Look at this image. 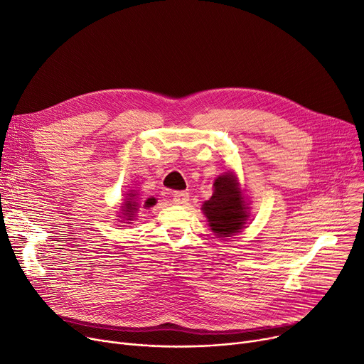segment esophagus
Instances as JSON below:
<instances>
[{
	"label": "esophagus",
	"mask_w": 364,
	"mask_h": 364,
	"mask_svg": "<svg viewBox=\"0 0 364 364\" xmlns=\"http://www.w3.org/2000/svg\"><path fill=\"white\" fill-rule=\"evenodd\" d=\"M172 202L177 205H186L188 202V193L187 192H174V195H172Z\"/></svg>",
	"instance_id": "1"
}]
</instances>
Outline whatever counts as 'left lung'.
Wrapping results in <instances>:
<instances>
[{"instance_id":"1","label":"left lung","mask_w":364,"mask_h":364,"mask_svg":"<svg viewBox=\"0 0 364 364\" xmlns=\"http://www.w3.org/2000/svg\"><path fill=\"white\" fill-rule=\"evenodd\" d=\"M214 195L202 206L211 230L220 237L237 233L246 221V206L232 174L221 176L214 183Z\"/></svg>"}]
</instances>
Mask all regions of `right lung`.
Listing matches in <instances>:
<instances>
[{
    "mask_svg": "<svg viewBox=\"0 0 364 364\" xmlns=\"http://www.w3.org/2000/svg\"><path fill=\"white\" fill-rule=\"evenodd\" d=\"M132 196H136V195H132ZM155 199H147L146 202H144V206H151V205H155ZM137 203L136 202H134V200H127L125 202V206H124V215L125 217H128L127 220H132L131 217H134V213H136L137 211Z\"/></svg>",
    "mask_w": 364,
    "mask_h": 364,
    "instance_id": "obj_1",
    "label": "right lung"
}]
</instances>
